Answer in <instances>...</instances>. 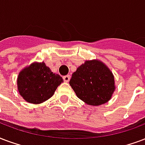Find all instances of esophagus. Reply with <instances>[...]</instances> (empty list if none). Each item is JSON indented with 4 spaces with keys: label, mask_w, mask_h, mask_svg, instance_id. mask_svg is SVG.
<instances>
[{
    "label": "esophagus",
    "mask_w": 145,
    "mask_h": 145,
    "mask_svg": "<svg viewBox=\"0 0 145 145\" xmlns=\"http://www.w3.org/2000/svg\"><path fill=\"white\" fill-rule=\"evenodd\" d=\"M69 79H70V76H69V75H67V76H63V80L64 82H68L69 81Z\"/></svg>",
    "instance_id": "34e87169"
}]
</instances>
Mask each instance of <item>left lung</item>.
I'll return each instance as SVG.
<instances>
[{
    "label": "left lung",
    "mask_w": 145,
    "mask_h": 145,
    "mask_svg": "<svg viewBox=\"0 0 145 145\" xmlns=\"http://www.w3.org/2000/svg\"><path fill=\"white\" fill-rule=\"evenodd\" d=\"M69 85L79 99L92 106L108 102L115 90L112 72L99 59L86 60L79 66Z\"/></svg>",
    "instance_id": "left-lung-1"
}]
</instances>
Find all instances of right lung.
<instances>
[{
  "label": "right lung",
  "mask_w": 145,
  "mask_h": 145,
  "mask_svg": "<svg viewBox=\"0 0 145 145\" xmlns=\"http://www.w3.org/2000/svg\"><path fill=\"white\" fill-rule=\"evenodd\" d=\"M63 82L59 74L53 73L44 62H34L20 72L17 89L26 102L40 104L51 98L59 85Z\"/></svg>",
  "instance_id": "add662e5"
}]
</instances>
